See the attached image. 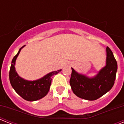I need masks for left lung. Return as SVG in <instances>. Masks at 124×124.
I'll use <instances>...</instances> for the list:
<instances>
[{
  "label": "left lung",
  "mask_w": 124,
  "mask_h": 124,
  "mask_svg": "<svg viewBox=\"0 0 124 124\" xmlns=\"http://www.w3.org/2000/svg\"><path fill=\"white\" fill-rule=\"evenodd\" d=\"M117 62L109 47L106 48V66L96 75L89 77L71 68L70 84L76 96L87 100L98 99L113 87L117 71Z\"/></svg>",
  "instance_id": "1"
}]
</instances>
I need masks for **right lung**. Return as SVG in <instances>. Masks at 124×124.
Wrapping results in <instances>:
<instances>
[{
    "mask_svg": "<svg viewBox=\"0 0 124 124\" xmlns=\"http://www.w3.org/2000/svg\"><path fill=\"white\" fill-rule=\"evenodd\" d=\"M20 48L17 54L13 57L9 70V81L11 85L16 93L24 100L30 102L36 101L44 97L50 88L52 77L58 74L62 70L49 73L43 77L35 80H28L20 77L15 70V62L20 51L24 47Z\"/></svg>",
    "mask_w": 124,
    "mask_h": 124,
    "instance_id": "right-lung-1",
    "label": "right lung"
}]
</instances>
